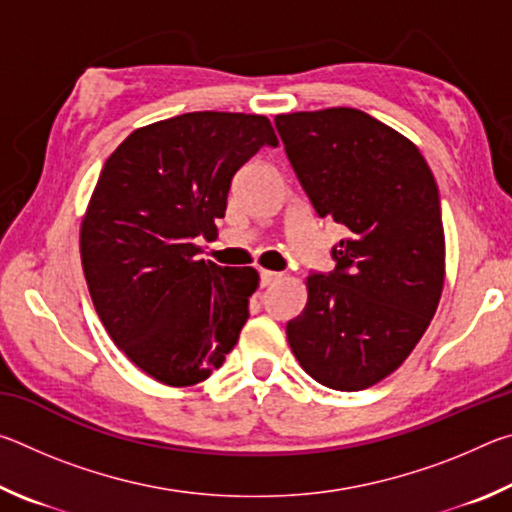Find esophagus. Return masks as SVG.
Listing matches in <instances>:
<instances>
[{"instance_id": "obj_1", "label": "esophagus", "mask_w": 512, "mask_h": 512, "mask_svg": "<svg viewBox=\"0 0 512 512\" xmlns=\"http://www.w3.org/2000/svg\"><path fill=\"white\" fill-rule=\"evenodd\" d=\"M282 273H275V271H259V280H262V287H271V284L280 282L282 280Z\"/></svg>"}]
</instances>
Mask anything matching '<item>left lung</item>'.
<instances>
[{
  "label": "left lung",
  "instance_id": "left-lung-1",
  "mask_svg": "<svg viewBox=\"0 0 512 512\" xmlns=\"http://www.w3.org/2000/svg\"><path fill=\"white\" fill-rule=\"evenodd\" d=\"M275 126L318 216L348 228L336 271L307 277L291 352L318 384L363 391L402 366L438 309V185L409 137L357 108L289 112Z\"/></svg>",
  "mask_w": 512,
  "mask_h": 512
}]
</instances>
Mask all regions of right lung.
Here are the masks:
<instances>
[{"label":"right lung","instance_id":"obj_1","mask_svg":"<svg viewBox=\"0 0 512 512\" xmlns=\"http://www.w3.org/2000/svg\"><path fill=\"white\" fill-rule=\"evenodd\" d=\"M264 144L277 146L264 115L187 112L137 128L103 164L83 273L110 339L160 384L205 381L246 325L259 273L198 259L196 239L216 235L232 176Z\"/></svg>","mask_w":512,"mask_h":512}]
</instances>
